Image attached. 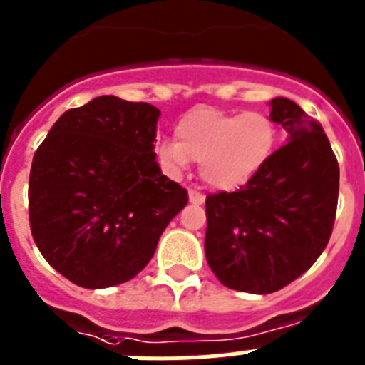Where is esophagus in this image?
<instances>
[{
  "mask_svg": "<svg viewBox=\"0 0 365 365\" xmlns=\"http://www.w3.org/2000/svg\"><path fill=\"white\" fill-rule=\"evenodd\" d=\"M188 197H190V202H193V205H202V202H205V199H206L202 193L195 192V190H190Z\"/></svg>",
  "mask_w": 365,
  "mask_h": 365,
  "instance_id": "1",
  "label": "esophagus"
}]
</instances>
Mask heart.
Wrapping results in <instances>:
<instances>
[{"label":"heart","instance_id":"obj_1","mask_svg":"<svg viewBox=\"0 0 365 365\" xmlns=\"http://www.w3.org/2000/svg\"><path fill=\"white\" fill-rule=\"evenodd\" d=\"M278 143V125L263 111L195 108L175 125V138H163L155 153L164 172L180 177L199 163L210 188L234 192L267 166Z\"/></svg>","mask_w":365,"mask_h":365}]
</instances>
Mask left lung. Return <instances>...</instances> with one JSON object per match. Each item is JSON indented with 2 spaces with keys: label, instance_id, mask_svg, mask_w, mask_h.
<instances>
[{
  "label": "left lung",
  "instance_id": "left-lung-1",
  "mask_svg": "<svg viewBox=\"0 0 365 365\" xmlns=\"http://www.w3.org/2000/svg\"><path fill=\"white\" fill-rule=\"evenodd\" d=\"M287 144L237 192L206 197L205 254L228 289L276 292L312 267L331 237L338 170L327 135L296 102L272 98Z\"/></svg>",
  "mask_w": 365,
  "mask_h": 365
}]
</instances>
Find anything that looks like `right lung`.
I'll return each mask as SVG.
<instances>
[{
	"label": "right lung",
	"instance_id": "add662e5",
	"mask_svg": "<svg viewBox=\"0 0 365 365\" xmlns=\"http://www.w3.org/2000/svg\"><path fill=\"white\" fill-rule=\"evenodd\" d=\"M159 117L146 102L96 96L63 113L34 153L32 237L74 285L106 289L135 278L188 202L155 159Z\"/></svg>",
	"mask_w": 365,
	"mask_h": 365
}]
</instances>
